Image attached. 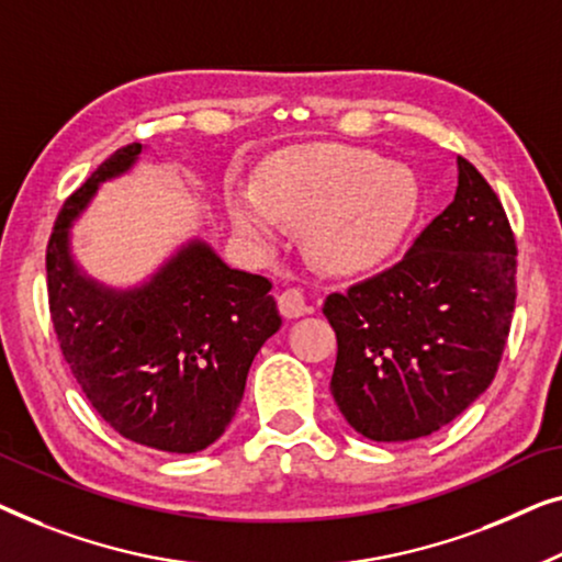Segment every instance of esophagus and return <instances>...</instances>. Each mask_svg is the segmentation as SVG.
<instances>
[{"label":"esophagus","mask_w":562,"mask_h":562,"mask_svg":"<svg viewBox=\"0 0 562 562\" xmlns=\"http://www.w3.org/2000/svg\"><path fill=\"white\" fill-rule=\"evenodd\" d=\"M278 305H280V313L284 315V318H300V315L307 313L305 292L300 288L282 290L280 297H278Z\"/></svg>","instance_id":"esophagus-1"}]
</instances>
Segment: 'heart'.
I'll return each instance as SVG.
<instances>
[{
	"mask_svg": "<svg viewBox=\"0 0 562 562\" xmlns=\"http://www.w3.org/2000/svg\"><path fill=\"white\" fill-rule=\"evenodd\" d=\"M236 232L259 247L280 224L303 226L313 265L330 274L382 267L413 228L420 186L405 165L349 145H315L278 155L257 170L255 188L226 193Z\"/></svg>",
	"mask_w": 562,
	"mask_h": 562,
	"instance_id": "1",
	"label": "heart"
}]
</instances>
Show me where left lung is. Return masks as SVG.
Wrapping results in <instances>:
<instances>
[{"instance_id": "8db88e82", "label": "left lung", "mask_w": 562, "mask_h": 562, "mask_svg": "<svg viewBox=\"0 0 562 562\" xmlns=\"http://www.w3.org/2000/svg\"><path fill=\"white\" fill-rule=\"evenodd\" d=\"M517 244L502 201L458 157L456 199L390 270L334 292L330 394L376 442L415 440L486 392L517 297Z\"/></svg>"}]
</instances>
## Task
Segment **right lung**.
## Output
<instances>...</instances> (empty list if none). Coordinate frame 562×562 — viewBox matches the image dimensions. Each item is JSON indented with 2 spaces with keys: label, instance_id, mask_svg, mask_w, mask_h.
I'll return each instance as SVG.
<instances>
[{
  "label": "right lung",
  "instance_id": "right-lung-1",
  "mask_svg": "<svg viewBox=\"0 0 562 562\" xmlns=\"http://www.w3.org/2000/svg\"><path fill=\"white\" fill-rule=\"evenodd\" d=\"M142 145L99 165L63 203L47 241V300L63 359L93 409L126 440L199 453L224 436L257 351L282 318L262 274L232 270L191 239L142 284L116 290L70 255V226Z\"/></svg>",
  "mask_w": 562,
  "mask_h": 562
}]
</instances>
